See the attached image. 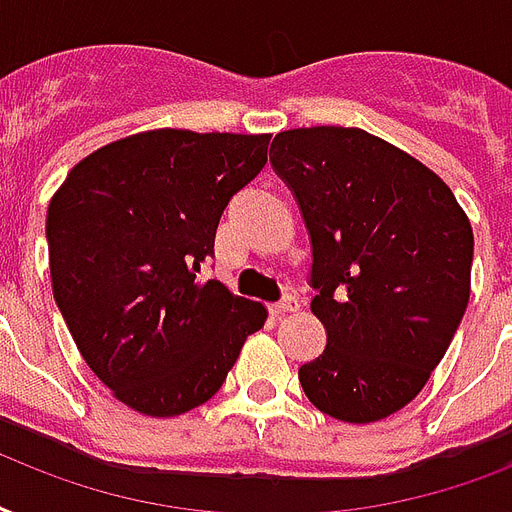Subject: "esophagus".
<instances>
[{
  "mask_svg": "<svg viewBox=\"0 0 512 512\" xmlns=\"http://www.w3.org/2000/svg\"><path fill=\"white\" fill-rule=\"evenodd\" d=\"M296 310H299V299H296L293 293H285L283 299L277 301V304H272V315H277V318H280V315H291V312Z\"/></svg>",
  "mask_w": 512,
  "mask_h": 512,
  "instance_id": "34e87169",
  "label": "esophagus"
}]
</instances>
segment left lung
Instances as JSON below:
<instances>
[{"label":"left lung","instance_id":"1","mask_svg":"<svg viewBox=\"0 0 512 512\" xmlns=\"http://www.w3.org/2000/svg\"><path fill=\"white\" fill-rule=\"evenodd\" d=\"M312 243L323 355L299 368L318 411L350 425L417 398L470 299L473 229L441 176L360 128H296L269 149Z\"/></svg>","mask_w":512,"mask_h":512}]
</instances>
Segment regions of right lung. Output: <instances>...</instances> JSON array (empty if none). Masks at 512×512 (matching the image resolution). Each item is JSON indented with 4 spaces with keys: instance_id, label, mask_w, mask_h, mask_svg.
<instances>
[{
    "instance_id": "1",
    "label": "right lung",
    "mask_w": 512,
    "mask_h": 512,
    "mask_svg": "<svg viewBox=\"0 0 512 512\" xmlns=\"http://www.w3.org/2000/svg\"><path fill=\"white\" fill-rule=\"evenodd\" d=\"M269 136L160 128L69 170L47 208L53 296L77 350L125 406L178 417L211 400L264 304L197 272Z\"/></svg>"
}]
</instances>
